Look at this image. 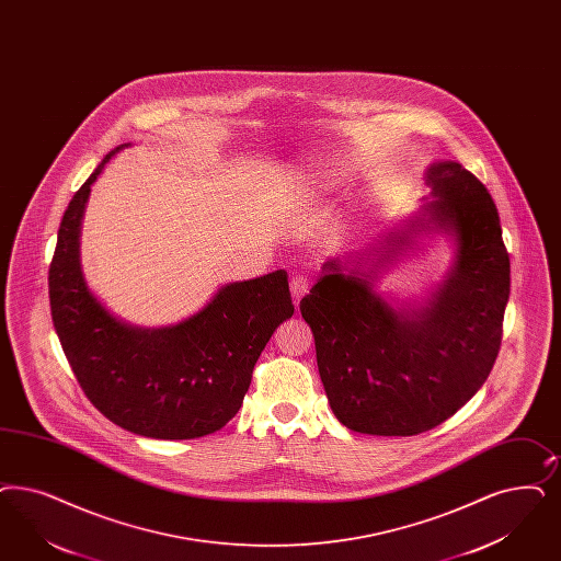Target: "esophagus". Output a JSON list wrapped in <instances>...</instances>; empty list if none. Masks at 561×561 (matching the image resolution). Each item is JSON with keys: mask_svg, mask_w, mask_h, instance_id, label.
Returning <instances> with one entry per match:
<instances>
[{"mask_svg": "<svg viewBox=\"0 0 561 561\" xmlns=\"http://www.w3.org/2000/svg\"><path fill=\"white\" fill-rule=\"evenodd\" d=\"M310 290V282L309 277H305V275H294L290 279V291L291 298H294V302L298 305L300 302V298L302 296H307V291Z\"/></svg>", "mask_w": 561, "mask_h": 561, "instance_id": "34e87169", "label": "esophagus"}]
</instances>
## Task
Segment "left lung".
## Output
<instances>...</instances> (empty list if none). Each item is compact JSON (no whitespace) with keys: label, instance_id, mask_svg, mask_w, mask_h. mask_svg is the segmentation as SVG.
<instances>
[{"label":"left lung","instance_id":"obj_1","mask_svg":"<svg viewBox=\"0 0 561 561\" xmlns=\"http://www.w3.org/2000/svg\"><path fill=\"white\" fill-rule=\"evenodd\" d=\"M426 184L437 196L425 207L428 221L458 242L454 270L426 309L398 314L370 275L342 273L340 259L300 300L329 407L356 433L410 437L442 425L481 389L502 346L510 254L497 207L454 161L433 165ZM404 240L389 236L377 261L396 256Z\"/></svg>","mask_w":561,"mask_h":561}]
</instances>
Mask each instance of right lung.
<instances>
[{
  "mask_svg": "<svg viewBox=\"0 0 561 561\" xmlns=\"http://www.w3.org/2000/svg\"><path fill=\"white\" fill-rule=\"evenodd\" d=\"M122 147L105 154L61 217L49 263L54 328L84 396L114 425L153 439L203 437L236 416L261 352L294 314L288 275L230 284L175 328L119 323L87 290L78 233L91 184Z\"/></svg>",
  "mask_w": 561,
  "mask_h": 561,
  "instance_id": "add662e5",
  "label": "right lung"
}]
</instances>
